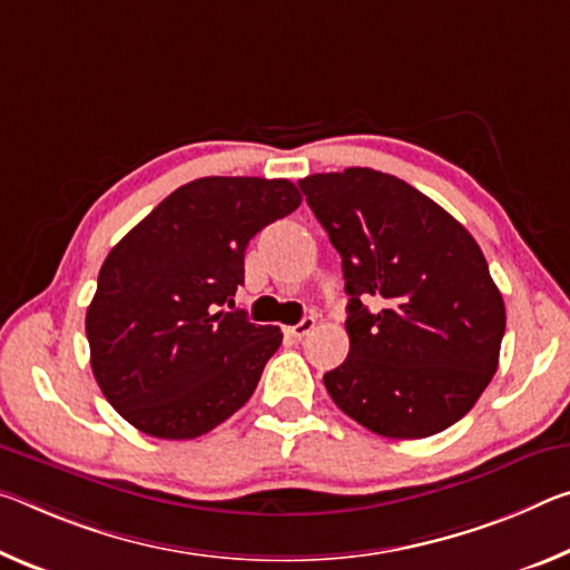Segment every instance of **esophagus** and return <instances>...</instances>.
<instances>
[{
	"label": "esophagus",
	"mask_w": 570,
	"mask_h": 570,
	"mask_svg": "<svg viewBox=\"0 0 570 570\" xmlns=\"http://www.w3.org/2000/svg\"><path fill=\"white\" fill-rule=\"evenodd\" d=\"M314 327H317V320H314V317H304L299 324H294V327H286V334H288V337H294V340H302V337H306V334H309Z\"/></svg>",
	"instance_id": "34e87169"
}]
</instances>
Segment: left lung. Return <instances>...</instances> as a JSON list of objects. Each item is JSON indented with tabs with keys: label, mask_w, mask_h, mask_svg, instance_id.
Returning <instances> with one entry per match:
<instances>
[{
	"label": "left lung",
	"mask_w": 570,
	"mask_h": 570,
	"mask_svg": "<svg viewBox=\"0 0 570 570\" xmlns=\"http://www.w3.org/2000/svg\"><path fill=\"white\" fill-rule=\"evenodd\" d=\"M342 258L350 355L324 375L342 413L426 439L472 411L500 363L504 302L462 223L367 167L299 179Z\"/></svg>",
	"instance_id": "8db88e82"
}]
</instances>
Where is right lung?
<instances>
[{"label": "right lung", "instance_id": "right-lung-1", "mask_svg": "<svg viewBox=\"0 0 570 570\" xmlns=\"http://www.w3.org/2000/svg\"><path fill=\"white\" fill-rule=\"evenodd\" d=\"M299 203L288 179L203 177L108 253L86 312L90 367L134 429L197 439L246 405L284 334L225 304L248 240Z\"/></svg>", "mask_w": 570, "mask_h": 570}]
</instances>
